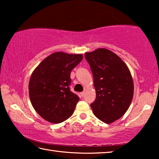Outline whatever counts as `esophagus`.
<instances>
[{"instance_id": "34e87169", "label": "esophagus", "mask_w": 159, "mask_h": 159, "mask_svg": "<svg viewBox=\"0 0 159 159\" xmlns=\"http://www.w3.org/2000/svg\"><path fill=\"white\" fill-rule=\"evenodd\" d=\"M85 91H83V92L80 93V95H81V97H83L85 95Z\"/></svg>"}]
</instances>
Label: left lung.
Here are the masks:
<instances>
[{"label":"left lung","mask_w":159,"mask_h":159,"mask_svg":"<svg viewBox=\"0 0 159 159\" xmlns=\"http://www.w3.org/2000/svg\"><path fill=\"white\" fill-rule=\"evenodd\" d=\"M93 75L95 100L90 104L95 116L105 123L122 117L130 105L134 84L130 70L117 55L105 48L85 52Z\"/></svg>","instance_id":"left-lung-1"}]
</instances>
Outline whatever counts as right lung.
Masks as SVG:
<instances>
[{
    "label": "right lung",
    "instance_id": "add662e5",
    "mask_svg": "<svg viewBox=\"0 0 159 159\" xmlns=\"http://www.w3.org/2000/svg\"><path fill=\"white\" fill-rule=\"evenodd\" d=\"M83 57L82 54L54 52L32 73L29 98L36 111L47 121L60 123L73 114L79 98L69 89L70 74Z\"/></svg>",
    "mask_w": 159,
    "mask_h": 159
}]
</instances>
